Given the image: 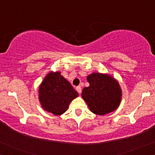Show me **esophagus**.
I'll return each instance as SVG.
<instances>
[{"mask_svg":"<svg viewBox=\"0 0 155 155\" xmlns=\"http://www.w3.org/2000/svg\"><path fill=\"white\" fill-rule=\"evenodd\" d=\"M76 90H77V91L79 93V94H81V91H82V89H81V86H78V87L76 88Z\"/></svg>","mask_w":155,"mask_h":155,"instance_id":"esophagus-1","label":"esophagus"}]
</instances>
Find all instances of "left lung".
<instances>
[{"mask_svg":"<svg viewBox=\"0 0 155 155\" xmlns=\"http://www.w3.org/2000/svg\"><path fill=\"white\" fill-rule=\"evenodd\" d=\"M86 79L89 86L83 89L81 95L89 110L97 115L116 110L122 97V90L117 80L99 72L91 73Z\"/></svg>","mask_w":155,"mask_h":155,"instance_id":"left-lung-1","label":"left lung"}]
</instances>
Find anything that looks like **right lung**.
<instances>
[{
	"label": "right lung",
	"instance_id": "1",
	"mask_svg": "<svg viewBox=\"0 0 155 155\" xmlns=\"http://www.w3.org/2000/svg\"><path fill=\"white\" fill-rule=\"evenodd\" d=\"M39 101L45 111L54 115H61L68 109L69 105L78 93L60 71H50L39 86Z\"/></svg>",
	"mask_w": 155,
	"mask_h": 155
}]
</instances>
